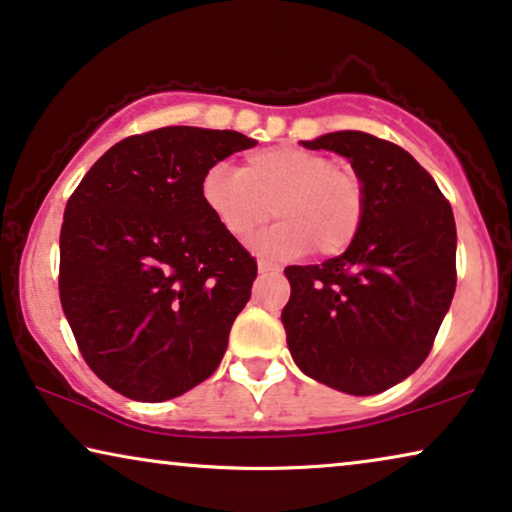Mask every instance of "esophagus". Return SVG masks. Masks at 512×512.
<instances>
[{
    "instance_id": "34e87169",
    "label": "esophagus",
    "mask_w": 512,
    "mask_h": 512,
    "mask_svg": "<svg viewBox=\"0 0 512 512\" xmlns=\"http://www.w3.org/2000/svg\"><path fill=\"white\" fill-rule=\"evenodd\" d=\"M257 269H259V273H278V271H280L276 264L266 262V259H259V262H257Z\"/></svg>"
}]
</instances>
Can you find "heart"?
<instances>
[{
	"label": "heart",
	"instance_id": "heart-1",
	"mask_svg": "<svg viewBox=\"0 0 512 512\" xmlns=\"http://www.w3.org/2000/svg\"><path fill=\"white\" fill-rule=\"evenodd\" d=\"M201 201L236 241L253 236L271 213L280 220L257 248L273 257L343 253L364 222V183L352 169L297 146L250 153L241 169L215 164L201 178Z\"/></svg>",
	"mask_w": 512,
	"mask_h": 512
}]
</instances>
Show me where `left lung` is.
Wrapping results in <instances>:
<instances>
[{
  "label": "left lung",
  "instance_id": "obj_1",
  "mask_svg": "<svg viewBox=\"0 0 512 512\" xmlns=\"http://www.w3.org/2000/svg\"><path fill=\"white\" fill-rule=\"evenodd\" d=\"M348 157L366 192L343 255L287 266V345L306 376L369 397L408 378L434 348L457 285V229L434 178L397 143L366 132L301 141Z\"/></svg>",
  "mask_w": 512,
  "mask_h": 512
}]
</instances>
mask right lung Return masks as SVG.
I'll use <instances>...</instances> for the list:
<instances>
[{
    "label": "right lung",
    "mask_w": 512,
    "mask_h": 512,
    "mask_svg": "<svg viewBox=\"0 0 512 512\" xmlns=\"http://www.w3.org/2000/svg\"><path fill=\"white\" fill-rule=\"evenodd\" d=\"M253 146L232 129H150L106 150L69 197L62 311L85 362L122 397H181L218 369L257 262L199 187Z\"/></svg>",
    "instance_id": "right-lung-1"
}]
</instances>
